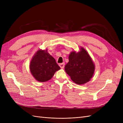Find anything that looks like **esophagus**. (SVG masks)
Masks as SVG:
<instances>
[{"label":"esophagus","mask_w":123,"mask_h":123,"mask_svg":"<svg viewBox=\"0 0 123 123\" xmlns=\"http://www.w3.org/2000/svg\"><path fill=\"white\" fill-rule=\"evenodd\" d=\"M59 66L62 69H63L65 67V64H64V63H62V64H59Z\"/></svg>","instance_id":"esophagus-1"}]
</instances>
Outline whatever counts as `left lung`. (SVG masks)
Masks as SVG:
<instances>
[{"instance_id": "1", "label": "left lung", "mask_w": 123, "mask_h": 123, "mask_svg": "<svg viewBox=\"0 0 123 123\" xmlns=\"http://www.w3.org/2000/svg\"><path fill=\"white\" fill-rule=\"evenodd\" d=\"M65 70L73 82L83 85L90 81L93 75L95 65L88 52L80 47L77 52L73 51L70 53Z\"/></svg>"}]
</instances>
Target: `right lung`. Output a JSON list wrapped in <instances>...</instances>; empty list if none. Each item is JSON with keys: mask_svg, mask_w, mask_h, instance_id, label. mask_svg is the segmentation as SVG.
Returning <instances> with one entry per match:
<instances>
[{"mask_svg": "<svg viewBox=\"0 0 123 123\" xmlns=\"http://www.w3.org/2000/svg\"><path fill=\"white\" fill-rule=\"evenodd\" d=\"M61 68L47 49H39L33 56L30 63V70L34 79L39 82L49 80Z\"/></svg>", "mask_w": 123, "mask_h": 123, "instance_id": "obj_1", "label": "right lung"}]
</instances>
